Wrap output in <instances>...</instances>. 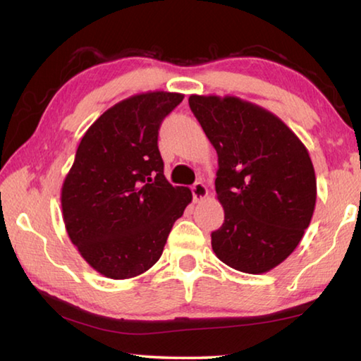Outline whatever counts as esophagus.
<instances>
[{
  "label": "esophagus",
  "instance_id": "esophagus-1",
  "mask_svg": "<svg viewBox=\"0 0 361 361\" xmlns=\"http://www.w3.org/2000/svg\"><path fill=\"white\" fill-rule=\"evenodd\" d=\"M192 195H194V202H202L203 199L208 195V189L207 186L203 185V183L197 181L195 185L192 186Z\"/></svg>",
  "mask_w": 361,
  "mask_h": 361
}]
</instances>
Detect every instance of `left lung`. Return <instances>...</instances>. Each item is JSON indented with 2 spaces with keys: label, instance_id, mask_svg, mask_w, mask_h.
I'll use <instances>...</instances> for the list:
<instances>
[{
  "label": "left lung",
  "instance_id": "8db88e82",
  "mask_svg": "<svg viewBox=\"0 0 361 361\" xmlns=\"http://www.w3.org/2000/svg\"><path fill=\"white\" fill-rule=\"evenodd\" d=\"M218 153L224 224L212 247L235 270L262 274L289 257L310 226L317 181L307 148L270 110L237 96H189Z\"/></svg>",
  "mask_w": 361,
  "mask_h": 361
}]
</instances>
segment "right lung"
<instances>
[{"label": "right lung", "mask_w": 361, "mask_h": 361, "mask_svg": "<svg viewBox=\"0 0 361 361\" xmlns=\"http://www.w3.org/2000/svg\"><path fill=\"white\" fill-rule=\"evenodd\" d=\"M185 94L147 91L91 124L61 188L63 221L87 264L110 279L149 270L192 200L164 175L158 130Z\"/></svg>", "instance_id": "add662e5"}]
</instances>
